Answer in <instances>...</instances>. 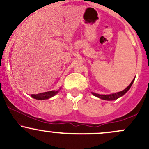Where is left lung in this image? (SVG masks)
I'll return each mask as SVG.
<instances>
[{"mask_svg": "<svg viewBox=\"0 0 149 149\" xmlns=\"http://www.w3.org/2000/svg\"><path fill=\"white\" fill-rule=\"evenodd\" d=\"M134 79L135 78H134V79L132 80V81L131 82V83L129 85V86H127V88L125 89V90H123V91L116 92V93L110 94V95H100V94L95 93V92H92V94L94 95V96L98 97V98H100V99H102V100H107V101L116 100H117V99L120 98V97L123 96L125 94L126 92H127L128 90H130V88H131L132 85L133 83H134Z\"/></svg>", "mask_w": 149, "mask_h": 149, "instance_id": "8db88e82", "label": "left lung"}]
</instances>
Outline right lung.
<instances>
[{
    "label": "right lung",
    "mask_w": 149,
    "mask_h": 149,
    "mask_svg": "<svg viewBox=\"0 0 149 149\" xmlns=\"http://www.w3.org/2000/svg\"><path fill=\"white\" fill-rule=\"evenodd\" d=\"M60 89H59V90H60ZM59 90H57V91H55V90H52V91L42 92V93L38 94V95H31V96L33 97V98L36 99V100H48V99L51 98V97L54 96L55 95H57L58 92H59Z\"/></svg>",
    "instance_id": "right-lung-1"
}]
</instances>
